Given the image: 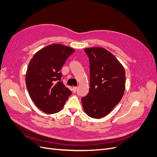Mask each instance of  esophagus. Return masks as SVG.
I'll use <instances>...</instances> for the list:
<instances>
[{
  "instance_id": "esophagus-1",
  "label": "esophagus",
  "mask_w": 157,
  "mask_h": 157,
  "mask_svg": "<svg viewBox=\"0 0 157 157\" xmlns=\"http://www.w3.org/2000/svg\"><path fill=\"white\" fill-rule=\"evenodd\" d=\"M72 90H73V92H76L77 91V90H78V87L74 86V87L72 88Z\"/></svg>"
}]
</instances>
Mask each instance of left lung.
<instances>
[{
    "instance_id": "1",
    "label": "left lung",
    "mask_w": 157,
    "mask_h": 157,
    "mask_svg": "<svg viewBox=\"0 0 157 157\" xmlns=\"http://www.w3.org/2000/svg\"><path fill=\"white\" fill-rule=\"evenodd\" d=\"M90 61V89L81 98L85 112L101 118L121 101L125 88L124 68L111 52L102 48L85 49Z\"/></svg>"
}]
</instances>
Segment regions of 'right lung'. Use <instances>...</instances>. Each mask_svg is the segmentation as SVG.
Listing matches in <instances>:
<instances>
[{
	"mask_svg": "<svg viewBox=\"0 0 157 157\" xmlns=\"http://www.w3.org/2000/svg\"><path fill=\"white\" fill-rule=\"evenodd\" d=\"M74 49L59 44H52L37 52L30 60L25 78L29 95L37 108L47 114L59 112L71 90L61 81L60 72Z\"/></svg>",
	"mask_w": 157,
	"mask_h": 157,
	"instance_id": "right-lung-1",
	"label": "right lung"
}]
</instances>
